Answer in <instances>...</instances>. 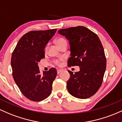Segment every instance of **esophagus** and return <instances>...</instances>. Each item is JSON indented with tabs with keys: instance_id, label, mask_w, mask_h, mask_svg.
<instances>
[{
	"instance_id": "1",
	"label": "esophagus",
	"mask_w": 122,
	"mask_h": 122,
	"mask_svg": "<svg viewBox=\"0 0 122 122\" xmlns=\"http://www.w3.org/2000/svg\"><path fill=\"white\" fill-rule=\"evenodd\" d=\"M62 69H58V70H57V73H58V74H59V73H61V72H62Z\"/></svg>"
}]
</instances>
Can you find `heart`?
I'll use <instances>...</instances> for the list:
<instances>
[{
    "label": "heart",
    "mask_w": 122,
    "mask_h": 122,
    "mask_svg": "<svg viewBox=\"0 0 122 122\" xmlns=\"http://www.w3.org/2000/svg\"><path fill=\"white\" fill-rule=\"evenodd\" d=\"M56 43H57V45L58 46H60L61 45H62V43H66V41L64 39V38H62V37H60V38H58V39L56 41ZM62 59H61L60 60H56L54 61V63L56 64V65H60V62L61 61H62Z\"/></svg>",
    "instance_id": "obj_1"
}]
</instances>
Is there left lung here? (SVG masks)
Wrapping results in <instances>:
<instances>
[{
  "label": "left lung",
  "instance_id": "8db88e82",
  "mask_svg": "<svg viewBox=\"0 0 122 122\" xmlns=\"http://www.w3.org/2000/svg\"><path fill=\"white\" fill-rule=\"evenodd\" d=\"M58 32L69 41L71 57L68 66H80L79 71L75 73L68 71V92L76 98H90L101 87L106 69L102 43L96 33L85 26L61 29Z\"/></svg>",
  "mask_w": 122,
  "mask_h": 122
}]
</instances>
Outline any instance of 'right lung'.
Returning a JSON list of instances; mask_svg holds the SVG:
<instances>
[{
	"mask_svg": "<svg viewBox=\"0 0 122 122\" xmlns=\"http://www.w3.org/2000/svg\"><path fill=\"white\" fill-rule=\"evenodd\" d=\"M57 29L32 30L21 37L11 56L13 77L21 93L33 101H41L51 93L57 76L54 68L40 73L38 62L45 58L46 45Z\"/></svg>",
	"mask_w": 122,
	"mask_h": 122,
	"instance_id": "right-lung-1",
	"label": "right lung"
}]
</instances>
